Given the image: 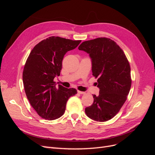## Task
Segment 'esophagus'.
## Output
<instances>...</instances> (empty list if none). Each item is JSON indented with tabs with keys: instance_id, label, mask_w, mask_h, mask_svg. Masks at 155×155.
<instances>
[{
	"instance_id": "obj_1",
	"label": "esophagus",
	"mask_w": 155,
	"mask_h": 155,
	"mask_svg": "<svg viewBox=\"0 0 155 155\" xmlns=\"http://www.w3.org/2000/svg\"><path fill=\"white\" fill-rule=\"evenodd\" d=\"M78 94H85V92H83V91H78Z\"/></svg>"
}]
</instances>
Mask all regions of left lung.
<instances>
[{"label": "left lung", "mask_w": 155, "mask_h": 155, "mask_svg": "<svg viewBox=\"0 0 155 155\" xmlns=\"http://www.w3.org/2000/svg\"><path fill=\"white\" fill-rule=\"evenodd\" d=\"M78 49L89 54L92 75L98 78L100 88L99 95H93V104L85 108V113L95 121L109 120L119 112L130 91L129 63L120 46L105 37L84 41Z\"/></svg>", "instance_id": "1"}]
</instances>
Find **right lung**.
<instances>
[{"label": "right lung", "instance_id": "right-lung-1", "mask_svg": "<svg viewBox=\"0 0 155 155\" xmlns=\"http://www.w3.org/2000/svg\"><path fill=\"white\" fill-rule=\"evenodd\" d=\"M81 40L50 37L32 49L25 63L22 81L28 100L41 118L53 120L61 116L75 88L56 87L54 79L60 75L62 61L67 51L76 48Z\"/></svg>", "mask_w": 155, "mask_h": 155}]
</instances>
